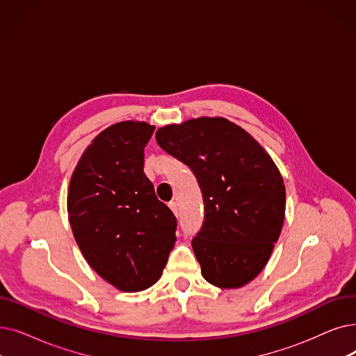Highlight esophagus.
Masks as SVG:
<instances>
[{"mask_svg": "<svg viewBox=\"0 0 356 356\" xmlns=\"http://www.w3.org/2000/svg\"><path fill=\"white\" fill-rule=\"evenodd\" d=\"M168 207H170V209L173 211V213H176V215H177V204H176V202H170V204H168Z\"/></svg>", "mask_w": 356, "mask_h": 356, "instance_id": "34e87169", "label": "esophagus"}]
</instances>
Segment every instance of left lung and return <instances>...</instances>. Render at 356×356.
Listing matches in <instances>:
<instances>
[{
  "instance_id": "obj_1",
  "label": "left lung",
  "mask_w": 356,
  "mask_h": 356,
  "mask_svg": "<svg viewBox=\"0 0 356 356\" xmlns=\"http://www.w3.org/2000/svg\"><path fill=\"white\" fill-rule=\"evenodd\" d=\"M186 164L204 196V224L192 240L205 280L240 288L268 264L285 218L280 170L254 138L224 118H199L156 132Z\"/></svg>"
}]
</instances>
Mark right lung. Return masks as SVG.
Wrapping results in <instances>:
<instances>
[{"label":"right lung","mask_w":356,"mask_h":356,"mask_svg":"<svg viewBox=\"0 0 356 356\" xmlns=\"http://www.w3.org/2000/svg\"><path fill=\"white\" fill-rule=\"evenodd\" d=\"M145 122L100 132L76 164L68 189L74 238L88 265L120 291L156 284L176 243L177 220L144 173Z\"/></svg>","instance_id":"obj_1"}]
</instances>
